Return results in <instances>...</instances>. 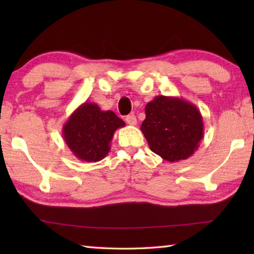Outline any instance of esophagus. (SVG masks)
<instances>
[{
	"label": "esophagus",
	"instance_id": "esophagus-1",
	"mask_svg": "<svg viewBox=\"0 0 254 254\" xmlns=\"http://www.w3.org/2000/svg\"><path fill=\"white\" fill-rule=\"evenodd\" d=\"M126 122L128 124V126H136V118L134 114L127 115L126 118Z\"/></svg>",
	"mask_w": 254,
	"mask_h": 254
}]
</instances>
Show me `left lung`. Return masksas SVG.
Here are the masks:
<instances>
[{"instance_id":"left-lung-1","label":"left lung","mask_w":254,"mask_h":254,"mask_svg":"<svg viewBox=\"0 0 254 254\" xmlns=\"http://www.w3.org/2000/svg\"><path fill=\"white\" fill-rule=\"evenodd\" d=\"M141 131L151 151L175 162L194 154L204 136L199 110L179 97L159 95L145 105Z\"/></svg>"}]
</instances>
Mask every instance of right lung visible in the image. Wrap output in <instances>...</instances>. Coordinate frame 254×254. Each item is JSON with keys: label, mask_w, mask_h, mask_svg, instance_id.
<instances>
[{"label": "right lung", "mask_w": 254, "mask_h": 254, "mask_svg": "<svg viewBox=\"0 0 254 254\" xmlns=\"http://www.w3.org/2000/svg\"><path fill=\"white\" fill-rule=\"evenodd\" d=\"M124 126L114 112L102 111L95 103L85 102L64 124L63 136L77 159L97 162L107 156L114 132Z\"/></svg>", "instance_id": "1"}]
</instances>
